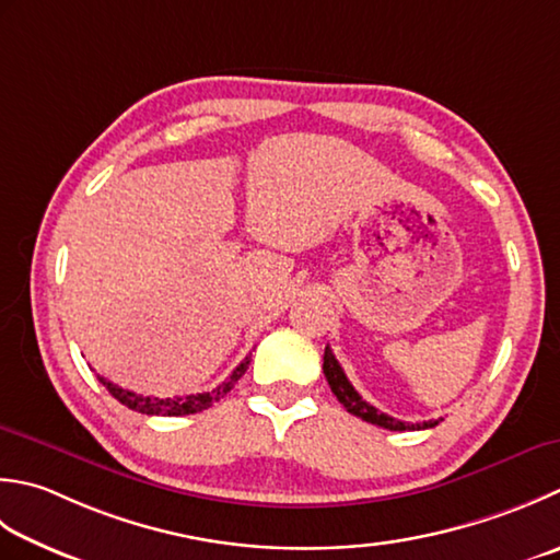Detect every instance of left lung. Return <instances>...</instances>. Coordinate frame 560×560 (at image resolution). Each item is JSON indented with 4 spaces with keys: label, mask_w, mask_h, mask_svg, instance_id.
Masks as SVG:
<instances>
[{
    "label": "left lung",
    "mask_w": 560,
    "mask_h": 560,
    "mask_svg": "<svg viewBox=\"0 0 560 560\" xmlns=\"http://www.w3.org/2000/svg\"><path fill=\"white\" fill-rule=\"evenodd\" d=\"M323 371H325V378L330 383L332 393L337 396V400L345 405L347 412H352L354 418H361L364 422L371 424H378L383 430H390V432H405V430H430V427H436L442 420H427V422H400L396 418H390V415L376 410L374 405H369L364 398L359 396L354 390L352 383L345 376L342 366H339V361L335 359L332 349L325 347V357H323Z\"/></svg>",
    "instance_id": "obj_1"
}]
</instances>
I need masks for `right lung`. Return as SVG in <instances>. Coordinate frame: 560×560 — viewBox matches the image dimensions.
Returning <instances> with one entry per match:
<instances>
[{
    "label": "right lung",
    "instance_id": "1",
    "mask_svg": "<svg viewBox=\"0 0 560 560\" xmlns=\"http://www.w3.org/2000/svg\"><path fill=\"white\" fill-rule=\"evenodd\" d=\"M249 357H245L243 361H240V366L230 374L228 381H223L221 386L213 388V390H206V393H196V396H184V398H152V396H138V393L133 390H126L116 386V383L106 381L98 376V381L104 383V386L108 388V393L120 402L126 405V408L136 410V412H142V415H162V418H179V415H194V412H201L206 408H211V405L215 400H221L225 393H230V388L235 386V383L243 378V374L249 366Z\"/></svg>",
    "mask_w": 560,
    "mask_h": 560
}]
</instances>
